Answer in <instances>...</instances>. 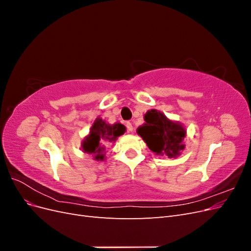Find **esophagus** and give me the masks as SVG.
I'll use <instances>...</instances> for the list:
<instances>
[{
	"mask_svg": "<svg viewBox=\"0 0 251 251\" xmlns=\"http://www.w3.org/2000/svg\"><path fill=\"white\" fill-rule=\"evenodd\" d=\"M127 132H133V125L131 123H126Z\"/></svg>",
	"mask_w": 251,
	"mask_h": 251,
	"instance_id": "34e87169",
	"label": "esophagus"
}]
</instances>
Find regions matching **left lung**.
Instances as JSON below:
<instances>
[{
	"label": "left lung",
	"mask_w": 251,
	"mask_h": 251,
	"mask_svg": "<svg viewBox=\"0 0 251 251\" xmlns=\"http://www.w3.org/2000/svg\"><path fill=\"white\" fill-rule=\"evenodd\" d=\"M144 123L137 128V134L148 148L159 156L177 158L185 149L183 142L186 130L179 121L166 117L160 111L151 109L144 114Z\"/></svg>",
	"instance_id": "8db88e82"
}]
</instances>
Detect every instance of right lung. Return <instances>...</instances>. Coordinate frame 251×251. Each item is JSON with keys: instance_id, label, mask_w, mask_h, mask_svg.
Segmentation results:
<instances>
[{"instance_id": "obj_1", "label": "right lung", "mask_w": 251, "mask_h": 251, "mask_svg": "<svg viewBox=\"0 0 251 251\" xmlns=\"http://www.w3.org/2000/svg\"><path fill=\"white\" fill-rule=\"evenodd\" d=\"M126 126L120 123L110 125L100 117H97L90 128V133L81 142L83 153L92 155L96 161H103L105 159V149L110 144L115 143L119 136L124 135Z\"/></svg>"}]
</instances>
